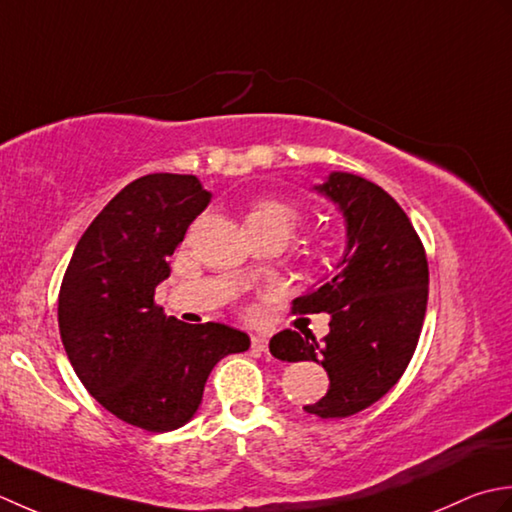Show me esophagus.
Returning <instances> with one entry per match:
<instances>
[{
  "label": "esophagus",
  "instance_id": "obj_1",
  "mask_svg": "<svg viewBox=\"0 0 512 512\" xmlns=\"http://www.w3.org/2000/svg\"><path fill=\"white\" fill-rule=\"evenodd\" d=\"M252 349L260 351V353H267L269 351V338L267 336H252Z\"/></svg>",
  "mask_w": 512,
  "mask_h": 512
}]
</instances>
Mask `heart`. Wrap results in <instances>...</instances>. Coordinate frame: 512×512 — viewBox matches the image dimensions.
I'll return each instance as SVG.
<instances>
[{"label": "heart", "mask_w": 512, "mask_h": 512, "mask_svg": "<svg viewBox=\"0 0 512 512\" xmlns=\"http://www.w3.org/2000/svg\"><path fill=\"white\" fill-rule=\"evenodd\" d=\"M300 223V214L283 201H258L247 214V225H280L291 232Z\"/></svg>", "instance_id": "b5f03b06"}]
</instances>
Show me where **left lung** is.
<instances>
[{
	"mask_svg": "<svg viewBox=\"0 0 512 512\" xmlns=\"http://www.w3.org/2000/svg\"><path fill=\"white\" fill-rule=\"evenodd\" d=\"M314 190L340 210L347 247L331 274L294 300V311L329 314V333L318 342L311 331H280L269 351L325 367L329 391L305 411L327 420L360 413L402 378L420 340L429 263L409 216L380 185L331 172Z\"/></svg>",
	"mask_w": 512,
	"mask_h": 512,
	"instance_id": "8db88e82",
	"label": "left lung"
}]
</instances>
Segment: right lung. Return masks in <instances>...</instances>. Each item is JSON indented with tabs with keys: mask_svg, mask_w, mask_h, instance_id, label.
Listing matches in <instances>:
<instances>
[{
	"mask_svg": "<svg viewBox=\"0 0 512 512\" xmlns=\"http://www.w3.org/2000/svg\"><path fill=\"white\" fill-rule=\"evenodd\" d=\"M212 194L192 174L125 185L83 232L59 291L72 369L103 409L152 433L190 422L207 375L249 336L221 322L185 325L154 305L170 256Z\"/></svg>",
	"mask_w": 512,
	"mask_h": 512,
	"instance_id": "1",
	"label": "right lung"
}]
</instances>
